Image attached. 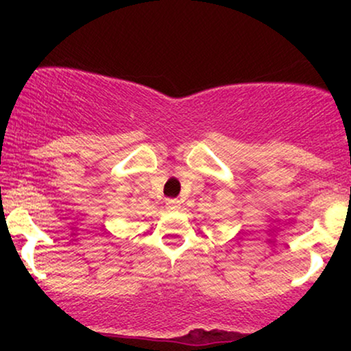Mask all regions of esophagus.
<instances>
[{
  "label": "esophagus",
  "mask_w": 351,
  "mask_h": 351,
  "mask_svg": "<svg viewBox=\"0 0 351 351\" xmlns=\"http://www.w3.org/2000/svg\"><path fill=\"white\" fill-rule=\"evenodd\" d=\"M165 206H167L168 211H176V209H180V208H181V203H180L178 199L170 198V199L165 201Z\"/></svg>",
  "instance_id": "34e87169"
}]
</instances>
